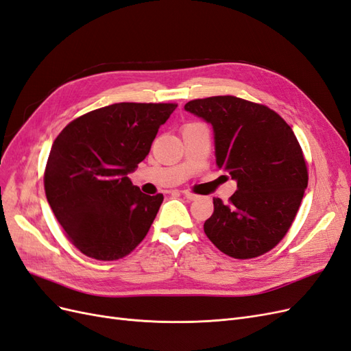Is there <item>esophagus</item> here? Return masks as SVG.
<instances>
[{
	"label": "esophagus",
	"mask_w": 351,
	"mask_h": 351,
	"mask_svg": "<svg viewBox=\"0 0 351 351\" xmlns=\"http://www.w3.org/2000/svg\"><path fill=\"white\" fill-rule=\"evenodd\" d=\"M183 196L187 199V200H196L199 196L197 195H193V193H190V192H183Z\"/></svg>",
	"instance_id": "esophagus-1"
}]
</instances>
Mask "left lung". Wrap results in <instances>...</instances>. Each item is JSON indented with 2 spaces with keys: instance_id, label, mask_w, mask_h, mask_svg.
<instances>
[{
  "instance_id": "left-lung-1",
  "label": "left lung",
  "mask_w": 351,
  "mask_h": 351,
  "mask_svg": "<svg viewBox=\"0 0 351 351\" xmlns=\"http://www.w3.org/2000/svg\"><path fill=\"white\" fill-rule=\"evenodd\" d=\"M184 110L212 125L217 165L237 183L228 205L214 197L205 234L231 258L261 256L287 234L307 187L291 127L265 105L236 97L195 99Z\"/></svg>"
}]
</instances>
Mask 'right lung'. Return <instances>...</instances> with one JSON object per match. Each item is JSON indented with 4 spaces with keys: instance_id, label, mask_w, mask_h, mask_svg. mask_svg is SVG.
<instances>
[{
    "instance_id": "add662e5",
    "label": "right lung",
    "mask_w": 351,
    "mask_h": 351,
    "mask_svg": "<svg viewBox=\"0 0 351 351\" xmlns=\"http://www.w3.org/2000/svg\"><path fill=\"white\" fill-rule=\"evenodd\" d=\"M176 108L112 104L73 120L52 143L45 195L67 237L86 256L120 259L147 234L164 196L142 193L129 174Z\"/></svg>"
}]
</instances>
